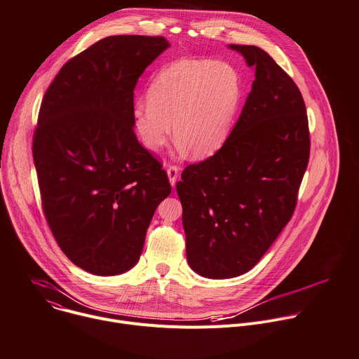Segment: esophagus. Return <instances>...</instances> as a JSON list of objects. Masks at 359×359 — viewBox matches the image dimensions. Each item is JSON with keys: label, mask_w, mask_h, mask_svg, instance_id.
<instances>
[{"label": "esophagus", "mask_w": 359, "mask_h": 359, "mask_svg": "<svg viewBox=\"0 0 359 359\" xmlns=\"http://www.w3.org/2000/svg\"><path fill=\"white\" fill-rule=\"evenodd\" d=\"M179 168L177 166H169L168 168V177H169V182H170V184L172 186H175L176 184V182H177V177H179Z\"/></svg>", "instance_id": "obj_1"}]
</instances>
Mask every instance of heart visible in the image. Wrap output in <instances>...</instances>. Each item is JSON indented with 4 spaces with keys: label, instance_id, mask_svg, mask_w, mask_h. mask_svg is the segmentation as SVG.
Returning <instances> with one entry per match:
<instances>
[{
    "label": "heart",
    "instance_id": "obj_1",
    "mask_svg": "<svg viewBox=\"0 0 359 359\" xmlns=\"http://www.w3.org/2000/svg\"><path fill=\"white\" fill-rule=\"evenodd\" d=\"M240 99L241 81L231 65L183 60L163 68L151 81L149 104L137 102L133 107L132 125L149 151H159L173 129L180 153L206 159L226 143Z\"/></svg>",
    "mask_w": 359,
    "mask_h": 359
}]
</instances>
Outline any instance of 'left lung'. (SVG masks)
Instances as JSON below:
<instances>
[{
  "instance_id": "8db88e82",
  "label": "left lung",
  "mask_w": 359,
  "mask_h": 359,
  "mask_svg": "<svg viewBox=\"0 0 359 359\" xmlns=\"http://www.w3.org/2000/svg\"><path fill=\"white\" fill-rule=\"evenodd\" d=\"M254 69L226 143L177 182L190 269L206 278L250 271L290 222L310 158L298 86L259 46L229 45Z\"/></svg>"
}]
</instances>
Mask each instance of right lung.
<instances>
[{"mask_svg":"<svg viewBox=\"0 0 359 359\" xmlns=\"http://www.w3.org/2000/svg\"><path fill=\"white\" fill-rule=\"evenodd\" d=\"M169 46L163 36H107L68 61L42 99L32 153L43 213L67 257L90 274L139 262L172 191L132 125L137 79Z\"/></svg>","mask_w":359,"mask_h":359,"instance_id":"obj_1","label":"right lung"}]
</instances>
